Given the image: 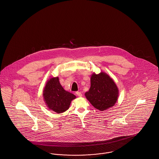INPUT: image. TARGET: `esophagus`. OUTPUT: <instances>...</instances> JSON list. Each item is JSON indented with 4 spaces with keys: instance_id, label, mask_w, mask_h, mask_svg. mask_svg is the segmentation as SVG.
<instances>
[{
    "instance_id": "esophagus-1",
    "label": "esophagus",
    "mask_w": 159,
    "mask_h": 159,
    "mask_svg": "<svg viewBox=\"0 0 159 159\" xmlns=\"http://www.w3.org/2000/svg\"><path fill=\"white\" fill-rule=\"evenodd\" d=\"M76 94L79 97H81L82 96V93L80 92H76Z\"/></svg>"
}]
</instances>
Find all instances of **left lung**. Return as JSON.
Returning <instances> with one entry per match:
<instances>
[{
	"mask_svg": "<svg viewBox=\"0 0 159 159\" xmlns=\"http://www.w3.org/2000/svg\"><path fill=\"white\" fill-rule=\"evenodd\" d=\"M84 95L92 106L102 111L114 106L119 96V90L113 80L101 72L98 75L92 74L91 88Z\"/></svg>",
	"mask_w": 159,
	"mask_h": 159,
	"instance_id": "8db88e82",
	"label": "left lung"
}]
</instances>
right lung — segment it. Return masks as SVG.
Wrapping results in <instances>:
<instances>
[{"label": "right lung", "instance_id": "add662e5", "mask_svg": "<svg viewBox=\"0 0 159 159\" xmlns=\"http://www.w3.org/2000/svg\"><path fill=\"white\" fill-rule=\"evenodd\" d=\"M43 96L48 107L58 114L67 110L71 101L76 97L74 94L64 89L58 77L51 78L47 82Z\"/></svg>", "mask_w": 159, "mask_h": 159}]
</instances>
